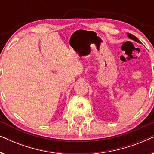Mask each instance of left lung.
Wrapping results in <instances>:
<instances>
[{
	"instance_id": "1",
	"label": "left lung",
	"mask_w": 154,
	"mask_h": 154,
	"mask_svg": "<svg viewBox=\"0 0 154 154\" xmlns=\"http://www.w3.org/2000/svg\"><path fill=\"white\" fill-rule=\"evenodd\" d=\"M128 36L130 38H131V39H132V40H134V41H137V42H138V43H141V42L139 41V39L137 38V37H135L134 36V35H132V34H131V33H128Z\"/></svg>"
}]
</instances>
